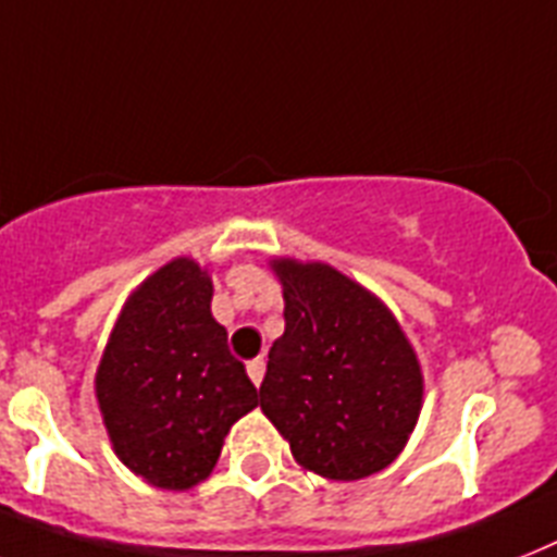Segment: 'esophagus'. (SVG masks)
I'll return each mask as SVG.
<instances>
[{"mask_svg":"<svg viewBox=\"0 0 557 557\" xmlns=\"http://www.w3.org/2000/svg\"><path fill=\"white\" fill-rule=\"evenodd\" d=\"M246 372H248V377H251V383H255V386H260V383H263V374H265L263 357H255V360H248Z\"/></svg>","mask_w":557,"mask_h":557,"instance_id":"34e87169","label":"esophagus"}]
</instances>
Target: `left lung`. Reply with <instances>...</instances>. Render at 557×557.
Listing matches in <instances>:
<instances>
[{
  "label": "left lung",
  "instance_id": "left-lung-1",
  "mask_svg": "<svg viewBox=\"0 0 557 557\" xmlns=\"http://www.w3.org/2000/svg\"><path fill=\"white\" fill-rule=\"evenodd\" d=\"M286 332L269 351L260 409L302 469L360 481L404 451L423 372L386 302L329 263L274 257Z\"/></svg>",
  "mask_w": 557,
  "mask_h": 557
}]
</instances>
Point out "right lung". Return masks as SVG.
<instances>
[{"mask_svg":"<svg viewBox=\"0 0 557 557\" xmlns=\"http://www.w3.org/2000/svg\"><path fill=\"white\" fill-rule=\"evenodd\" d=\"M211 297L208 269L176 257L131 292L97 366L94 388L116 458L169 492L206 481L228 429L257 406Z\"/></svg>","mask_w":557,"mask_h":557,"instance_id":"1","label":"right lung"}]
</instances>
